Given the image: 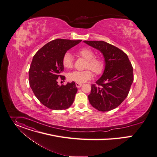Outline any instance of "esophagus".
I'll list each match as a JSON object with an SVG mask.
<instances>
[{
    "instance_id": "obj_1",
    "label": "esophagus",
    "mask_w": 157,
    "mask_h": 157,
    "mask_svg": "<svg viewBox=\"0 0 157 157\" xmlns=\"http://www.w3.org/2000/svg\"><path fill=\"white\" fill-rule=\"evenodd\" d=\"M82 84L80 83V82H76V86L77 88H81L82 86Z\"/></svg>"
}]
</instances>
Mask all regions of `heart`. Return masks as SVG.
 I'll list each match as a JSON object with an SVG mask.
<instances>
[{
	"label": "heart",
	"instance_id": "b5f03b06",
	"mask_svg": "<svg viewBox=\"0 0 157 157\" xmlns=\"http://www.w3.org/2000/svg\"><path fill=\"white\" fill-rule=\"evenodd\" d=\"M79 56L87 60L86 68H90L97 74H101L104 69L105 64L103 61L98 58H95L94 52L90 48H84L78 51ZM63 64L64 67L70 69L73 66V58L69 52L64 54L63 58ZM85 71H75L69 73L68 79L71 81L76 82H84L90 79L93 75L90 69Z\"/></svg>",
	"mask_w": 157,
	"mask_h": 157
}]
</instances>
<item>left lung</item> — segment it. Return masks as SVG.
<instances>
[{"instance_id": "8db88e82", "label": "left lung", "mask_w": 157, "mask_h": 157, "mask_svg": "<svg viewBox=\"0 0 157 157\" xmlns=\"http://www.w3.org/2000/svg\"><path fill=\"white\" fill-rule=\"evenodd\" d=\"M100 51L105 66L101 78L91 85L90 104L100 111L118 107L127 97L133 81V69L128 56L119 48L103 40H84Z\"/></svg>"}]
</instances>
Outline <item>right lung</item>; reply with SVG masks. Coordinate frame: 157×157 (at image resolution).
<instances>
[{
    "mask_svg": "<svg viewBox=\"0 0 157 157\" xmlns=\"http://www.w3.org/2000/svg\"><path fill=\"white\" fill-rule=\"evenodd\" d=\"M81 40L57 39L42 48L34 56L29 71L30 87L39 101L53 110L66 109L72 105L78 91L75 82L59 86L58 78L63 80V58L66 52Z\"/></svg>",
    "mask_w": 157,
    "mask_h": 157,
    "instance_id": "right-lung-1",
    "label": "right lung"
}]
</instances>
